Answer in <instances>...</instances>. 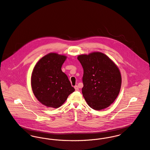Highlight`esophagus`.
Listing matches in <instances>:
<instances>
[{"mask_svg": "<svg viewBox=\"0 0 150 150\" xmlns=\"http://www.w3.org/2000/svg\"><path fill=\"white\" fill-rule=\"evenodd\" d=\"M74 88H75V90H76V91H79V87H78V86H74Z\"/></svg>", "mask_w": 150, "mask_h": 150, "instance_id": "1", "label": "esophagus"}]
</instances>
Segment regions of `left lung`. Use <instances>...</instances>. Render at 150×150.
Segmentation results:
<instances>
[{
    "label": "left lung",
    "instance_id": "left-lung-1",
    "mask_svg": "<svg viewBox=\"0 0 150 150\" xmlns=\"http://www.w3.org/2000/svg\"><path fill=\"white\" fill-rule=\"evenodd\" d=\"M77 59L84 70L82 93L87 104L95 110L109 107L121 89L122 79L118 66L100 52L80 55Z\"/></svg>",
    "mask_w": 150,
    "mask_h": 150
}]
</instances>
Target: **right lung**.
<instances>
[{
	"label": "right lung",
	"mask_w": 150,
	"mask_h": 150,
	"mask_svg": "<svg viewBox=\"0 0 150 150\" xmlns=\"http://www.w3.org/2000/svg\"><path fill=\"white\" fill-rule=\"evenodd\" d=\"M66 56L51 52L35 66L31 76V86L36 99L48 107L61 106L75 89L61 67Z\"/></svg>",
	"instance_id": "obj_1"
}]
</instances>
